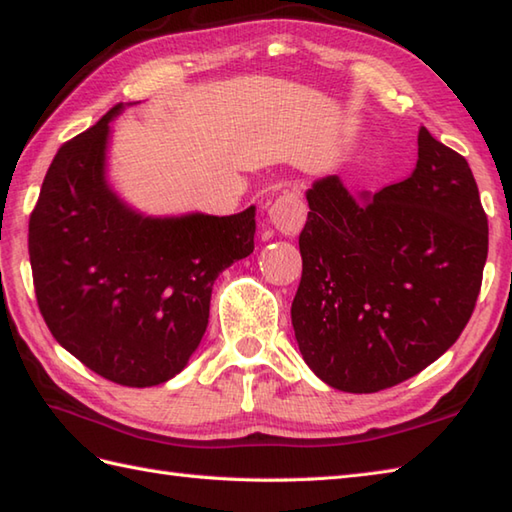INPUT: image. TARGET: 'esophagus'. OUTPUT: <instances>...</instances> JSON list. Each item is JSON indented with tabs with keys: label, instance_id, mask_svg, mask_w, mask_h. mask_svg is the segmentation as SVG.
Returning <instances> with one entry per match:
<instances>
[{
	"label": "esophagus",
	"instance_id": "esophagus-1",
	"mask_svg": "<svg viewBox=\"0 0 512 512\" xmlns=\"http://www.w3.org/2000/svg\"><path fill=\"white\" fill-rule=\"evenodd\" d=\"M306 213H308L306 204H303L299 193L295 191H284L268 209L270 222H273L277 231H281L284 235L299 233L303 222H306Z\"/></svg>",
	"mask_w": 512,
	"mask_h": 512
}]
</instances>
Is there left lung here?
Masks as SVG:
<instances>
[{
	"instance_id": "8db88e82",
	"label": "left lung",
	"mask_w": 512,
	"mask_h": 512,
	"mask_svg": "<svg viewBox=\"0 0 512 512\" xmlns=\"http://www.w3.org/2000/svg\"><path fill=\"white\" fill-rule=\"evenodd\" d=\"M292 328L323 383L374 394L416 376L469 323L488 255V220L458 151L418 132L411 176L352 193L339 176L306 191Z\"/></svg>"
}]
</instances>
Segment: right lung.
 <instances>
[{"mask_svg": "<svg viewBox=\"0 0 512 512\" xmlns=\"http://www.w3.org/2000/svg\"><path fill=\"white\" fill-rule=\"evenodd\" d=\"M118 103L54 156L28 226L43 321L72 356L125 387L167 383L209 325L213 281L255 248V206L154 217L107 182Z\"/></svg>", "mask_w": 512, "mask_h": 512, "instance_id": "1", "label": "right lung"}]
</instances>
